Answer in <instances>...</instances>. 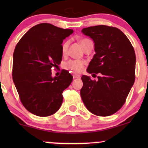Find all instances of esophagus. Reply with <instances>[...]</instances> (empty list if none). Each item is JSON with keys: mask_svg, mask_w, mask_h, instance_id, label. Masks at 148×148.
Here are the masks:
<instances>
[{"mask_svg": "<svg viewBox=\"0 0 148 148\" xmlns=\"http://www.w3.org/2000/svg\"><path fill=\"white\" fill-rule=\"evenodd\" d=\"M73 78H74V79H79L80 75H79V74H73Z\"/></svg>", "mask_w": 148, "mask_h": 148, "instance_id": "34e87169", "label": "esophagus"}]
</instances>
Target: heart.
<instances>
[{
	"mask_svg": "<svg viewBox=\"0 0 148 148\" xmlns=\"http://www.w3.org/2000/svg\"><path fill=\"white\" fill-rule=\"evenodd\" d=\"M91 41L88 40L87 38H82L79 40L80 45H81V47L83 49H84L88 45V44ZM69 45V41H65L62 43V47H61V51H62V54L63 56H65L67 53V50H68V47ZM84 62L82 60H71L66 62L64 64V67L66 69H69V70L72 71L74 72L80 73L83 71L84 68Z\"/></svg>",
	"mask_w": 148,
	"mask_h": 148,
	"instance_id": "1",
	"label": "heart"
}]
</instances>
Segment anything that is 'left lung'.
<instances>
[{
  "instance_id": "8db88e82",
  "label": "left lung",
  "mask_w": 148,
  "mask_h": 148,
  "mask_svg": "<svg viewBox=\"0 0 148 148\" xmlns=\"http://www.w3.org/2000/svg\"><path fill=\"white\" fill-rule=\"evenodd\" d=\"M95 42V54L87 72L97 80L81 77V96L90 112L109 116L119 111L135 81L136 55L129 39L118 28L99 25L81 30Z\"/></svg>"
}]
</instances>
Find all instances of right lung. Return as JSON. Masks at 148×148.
I'll return each instance as SVG.
<instances>
[{
    "label": "right lung",
    "instance_id": "add662e5",
    "mask_svg": "<svg viewBox=\"0 0 148 148\" xmlns=\"http://www.w3.org/2000/svg\"><path fill=\"white\" fill-rule=\"evenodd\" d=\"M47 23L37 24L21 37L13 54L12 79L23 106L40 117L51 115L62 105V92L72 83L68 71L51 76L62 60L64 39L73 33Z\"/></svg>",
    "mask_w": 148,
    "mask_h": 148
}]
</instances>
